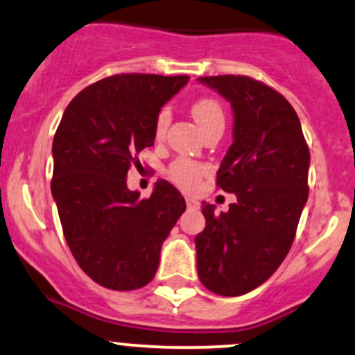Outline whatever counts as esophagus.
I'll return each instance as SVG.
<instances>
[{
  "label": "esophagus",
  "instance_id": "esophagus-1",
  "mask_svg": "<svg viewBox=\"0 0 355 355\" xmlns=\"http://www.w3.org/2000/svg\"><path fill=\"white\" fill-rule=\"evenodd\" d=\"M186 205H188V208H200V203L193 198H186Z\"/></svg>",
  "mask_w": 355,
  "mask_h": 355
}]
</instances>
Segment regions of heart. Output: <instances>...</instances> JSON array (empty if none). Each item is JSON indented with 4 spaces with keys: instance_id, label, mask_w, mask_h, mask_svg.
Wrapping results in <instances>:
<instances>
[{
    "instance_id": "1",
    "label": "heart",
    "mask_w": 355,
    "mask_h": 355,
    "mask_svg": "<svg viewBox=\"0 0 355 355\" xmlns=\"http://www.w3.org/2000/svg\"><path fill=\"white\" fill-rule=\"evenodd\" d=\"M191 115L194 120H196L198 127L201 128V132L205 128H208L209 125L220 123V121H225L223 110L220 106V103L213 98H200L191 105ZM171 113L167 108L159 110L157 116H155L154 121V133L157 139L166 133L167 125H169ZM205 167L201 164L191 161V159H178L169 166L167 169V176L173 182H176L181 188H193L198 182V179L203 176Z\"/></svg>"
}]
</instances>
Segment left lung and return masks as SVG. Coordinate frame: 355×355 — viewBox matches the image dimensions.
<instances>
[{
    "label": "left lung",
    "instance_id": "obj_1",
    "mask_svg": "<svg viewBox=\"0 0 355 355\" xmlns=\"http://www.w3.org/2000/svg\"><path fill=\"white\" fill-rule=\"evenodd\" d=\"M198 81L232 105L234 144L216 186L237 196L225 213L203 201L198 276L216 295L240 296L266 283L291 249L308 200L310 150L298 115L276 89L247 76Z\"/></svg>",
    "mask_w": 355,
    "mask_h": 355
}]
</instances>
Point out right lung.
Returning <instances> with one entry per match:
<instances>
[{"label": "right lung", "instance_id": "1", "mask_svg": "<svg viewBox=\"0 0 355 355\" xmlns=\"http://www.w3.org/2000/svg\"><path fill=\"white\" fill-rule=\"evenodd\" d=\"M188 76L116 74L85 87L57 127L51 189L72 255L94 283L130 291L155 276L162 242L186 209L171 182L150 198L127 188L137 155L154 146L159 110Z\"/></svg>", "mask_w": 355, "mask_h": 355}]
</instances>
